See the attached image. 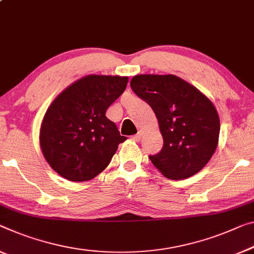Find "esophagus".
<instances>
[{
    "instance_id": "obj_1",
    "label": "esophagus",
    "mask_w": 254,
    "mask_h": 254,
    "mask_svg": "<svg viewBox=\"0 0 254 254\" xmlns=\"http://www.w3.org/2000/svg\"><path fill=\"white\" fill-rule=\"evenodd\" d=\"M140 136H142V131H139V130H138L137 134H135L134 136H132V139H135V140H139V139H140Z\"/></svg>"
}]
</instances>
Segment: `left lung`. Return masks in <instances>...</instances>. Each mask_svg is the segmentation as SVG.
I'll list each match as a JSON object with an SVG mask.
<instances>
[{
  "instance_id": "8db88e82",
  "label": "left lung",
  "mask_w": 254,
  "mask_h": 254,
  "mask_svg": "<svg viewBox=\"0 0 254 254\" xmlns=\"http://www.w3.org/2000/svg\"><path fill=\"white\" fill-rule=\"evenodd\" d=\"M130 87L157 116L163 137L151 162L163 176L184 179L203 168L217 149V110L197 88L174 75H137Z\"/></svg>"
}]
</instances>
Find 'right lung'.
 Masks as SVG:
<instances>
[{"label":"right lung","instance_id":"right-lung-1","mask_svg":"<svg viewBox=\"0 0 254 254\" xmlns=\"http://www.w3.org/2000/svg\"><path fill=\"white\" fill-rule=\"evenodd\" d=\"M127 83V77L89 75L70 85L50 105L41 127V149L60 176L85 182L108 167L127 137L105 112Z\"/></svg>","mask_w":254,"mask_h":254}]
</instances>
